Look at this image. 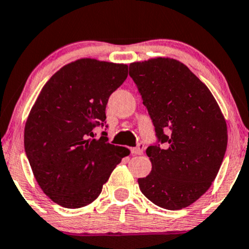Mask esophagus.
Returning a JSON list of instances; mask_svg holds the SVG:
<instances>
[{
	"instance_id": "obj_1",
	"label": "esophagus",
	"mask_w": 249,
	"mask_h": 249,
	"mask_svg": "<svg viewBox=\"0 0 249 249\" xmlns=\"http://www.w3.org/2000/svg\"><path fill=\"white\" fill-rule=\"evenodd\" d=\"M142 151H143V143H139L137 147L131 149V152H132V154L134 155H142Z\"/></svg>"
}]
</instances>
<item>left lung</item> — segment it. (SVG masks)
<instances>
[{
    "label": "left lung",
    "instance_id": "obj_1",
    "mask_svg": "<svg viewBox=\"0 0 249 249\" xmlns=\"http://www.w3.org/2000/svg\"><path fill=\"white\" fill-rule=\"evenodd\" d=\"M128 74L158 139L146 149L152 172L138 178L140 190L160 208H187L219 172L227 147L225 118L208 87L178 60L133 62Z\"/></svg>",
    "mask_w": 249,
    "mask_h": 249
}]
</instances>
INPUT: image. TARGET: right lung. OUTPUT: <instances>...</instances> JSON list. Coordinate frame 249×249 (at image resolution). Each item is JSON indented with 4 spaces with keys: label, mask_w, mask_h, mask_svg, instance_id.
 Returning a JSON list of instances; mask_svg holds the SVG:
<instances>
[{
    "label": "right lung",
    "mask_w": 249,
    "mask_h": 249,
    "mask_svg": "<svg viewBox=\"0 0 249 249\" xmlns=\"http://www.w3.org/2000/svg\"><path fill=\"white\" fill-rule=\"evenodd\" d=\"M127 77V65L80 59L43 87L24 130V148L39 187L56 204L77 209L100 196L127 148L95 139L106 126L110 95Z\"/></svg>",
    "instance_id": "1"
}]
</instances>
